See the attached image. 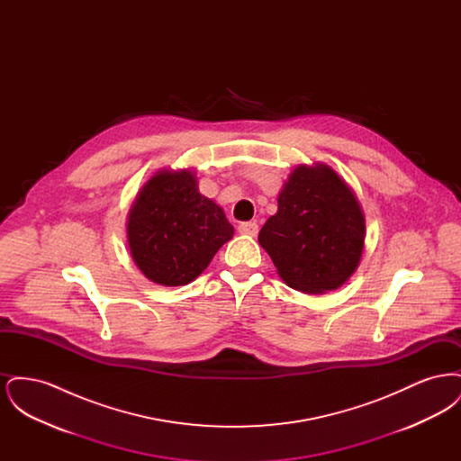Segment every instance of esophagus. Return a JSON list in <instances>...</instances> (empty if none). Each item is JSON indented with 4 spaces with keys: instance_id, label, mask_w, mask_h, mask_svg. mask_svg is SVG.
<instances>
[{
    "instance_id": "34e87169",
    "label": "esophagus",
    "mask_w": 461,
    "mask_h": 461,
    "mask_svg": "<svg viewBox=\"0 0 461 461\" xmlns=\"http://www.w3.org/2000/svg\"><path fill=\"white\" fill-rule=\"evenodd\" d=\"M239 231L241 235H249V237H256L258 235V222L256 221H247L239 224Z\"/></svg>"
}]
</instances>
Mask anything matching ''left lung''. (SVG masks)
<instances>
[{
	"mask_svg": "<svg viewBox=\"0 0 461 461\" xmlns=\"http://www.w3.org/2000/svg\"><path fill=\"white\" fill-rule=\"evenodd\" d=\"M365 237L366 221L351 186L318 162L290 173L259 243L286 285L325 294L344 285L357 269Z\"/></svg>",
	"mask_w": 461,
	"mask_h": 461,
	"instance_id": "8db88e82",
	"label": "left lung"
}]
</instances>
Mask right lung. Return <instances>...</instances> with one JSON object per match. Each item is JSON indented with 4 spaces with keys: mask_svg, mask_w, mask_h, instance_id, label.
Segmentation results:
<instances>
[{
    "mask_svg": "<svg viewBox=\"0 0 461 461\" xmlns=\"http://www.w3.org/2000/svg\"><path fill=\"white\" fill-rule=\"evenodd\" d=\"M138 269L157 285L194 282L235 228L222 207L198 192L190 169H160L136 194L126 222Z\"/></svg>",
    "mask_w": 461,
    "mask_h": 461,
    "instance_id": "right-lung-1",
    "label": "right lung"
}]
</instances>
